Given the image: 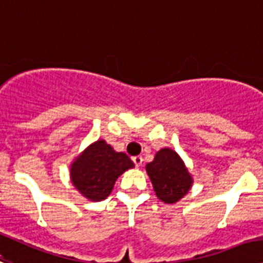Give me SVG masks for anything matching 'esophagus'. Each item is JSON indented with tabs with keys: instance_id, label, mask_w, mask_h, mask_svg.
I'll return each instance as SVG.
<instances>
[{
	"instance_id": "34e87169",
	"label": "esophagus",
	"mask_w": 263,
	"mask_h": 263,
	"mask_svg": "<svg viewBox=\"0 0 263 263\" xmlns=\"http://www.w3.org/2000/svg\"><path fill=\"white\" fill-rule=\"evenodd\" d=\"M132 160H134V163H135V165H136V167H140V165H141V163H142V157L137 155V157L132 158Z\"/></svg>"
}]
</instances>
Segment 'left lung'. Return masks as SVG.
Returning a JSON list of instances; mask_svg holds the SVG:
<instances>
[{
    "instance_id": "1",
    "label": "left lung",
    "mask_w": 263,
    "mask_h": 263,
    "mask_svg": "<svg viewBox=\"0 0 263 263\" xmlns=\"http://www.w3.org/2000/svg\"><path fill=\"white\" fill-rule=\"evenodd\" d=\"M145 170L155 195L165 204L177 203L193 186V176L182 158L171 147H163L155 153L154 160L147 163Z\"/></svg>"
}]
</instances>
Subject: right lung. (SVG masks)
I'll return each instance as SVG.
<instances>
[{"mask_svg":"<svg viewBox=\"0 0 263 263\" xmlns=\"http://www.w3.org/2000/svg\"><path fill=\"white\" fill-rule=\"evenodd\" d=\"M134 167L128 155L117 153L105 140H98L73 159L70 181L86 199L101 202L110 195L117 178Z\"/></svg>","mask_w":263,"mask_h":263,"instance_id":"right-lung-1","label":"right lung"}]
</instances>
